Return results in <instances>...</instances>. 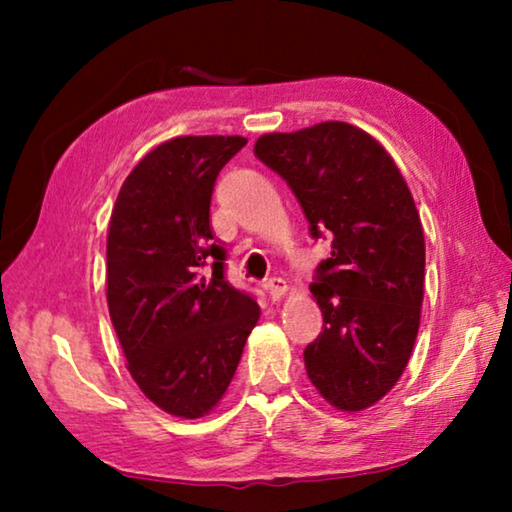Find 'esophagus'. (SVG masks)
<instances>
[{"label": "esophagus", "instance_id": "1", "mask_svg": "<svg viewBox=\"0 0 512 512\" xmlns=\"http://www.w3.org/2000/svg\"><path fill=\"white\" fill-rule=\"evenodd\" d=\"M264 289L268 291V296H271L273 300H282L284 296H287V282L282 280V277H271V280L264 282Z\"/></svg>", "mask_w": 512, "mask_h": 512}]
</instances>
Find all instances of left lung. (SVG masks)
<instances>
[{"instance_id": "8db88e82", "label": "left lung", "mask_w": 512, "mask_h": 512, "mask_svg": "<svg viewBox=\"0 0 512 512\" xmlns=\"http://www.w3.org/2000/svg\"><path fill=\"white\" fill-rule=\"evenodd\" d=\"M255 155L287 180L314 239H332L311 293L323 332L305 348L311 384L341 411L381 400L409 363L424 296V235L400 169L345 121L268 133Z\"/></svg>"}]
</instances>
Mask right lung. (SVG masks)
Wrapping results in <instances>:
<instances>
[{"label":"right lung","instance_id":"obj_1","mask_svg":"<svg viewBox=\"0 0 512 512\" xmlns=\"http://www.w3.org/2000/svg\"><path fill=\"white\" fill-rule=\"evenodd\" d=\"M246 142L187 135L160 144L124 180L110 216L112 327L142 393L178 418L219 404L259 320L255 298L225 280V248L210 225L216 176Z\"/></svg>","mask_w":512,"mask_h":512}]
</instances>
